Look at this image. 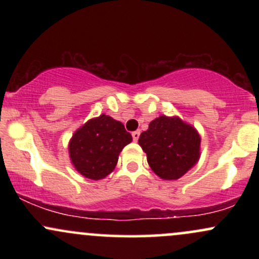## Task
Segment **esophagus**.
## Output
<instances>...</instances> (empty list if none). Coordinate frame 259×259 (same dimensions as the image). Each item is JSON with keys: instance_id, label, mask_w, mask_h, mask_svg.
<instances>
[{"instance_id": "esophagus-1", "label": "esophagus", "mask_w": 259, "mask_h": 259, "mask_svg": "<svg viewBox=\"0 0 259 259\" xmlns=\"http://www.w3.org/2000/svg\"><path fill=\"white\" fill-rule=\"evenodd\" d=\"M132 135H133L134 141H138L139 138H140V130H136V132H133Z\"/></svg>"}]
</instances>
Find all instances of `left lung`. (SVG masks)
<instances>
[{
    "instance_id": "obj_1",
    "label": "left lung",
    "mask_w": 259,
    "mask_h": 259,
    "mask_svg": "<svg viewBox=\"0 0 259 259\" xmlns=\"http://www.w3.org/2000/svg\"><path fill=\"white\" fill-rule=\"evenodd\" d=\"M201 139L195 127L179 118L160 115L140 135L139 145L151 169L165 180H177L200 158Z\"/></svg>"
}]
</instances>
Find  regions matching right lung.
<instances>
[{"label":"right lung","mask_w":259,"mask_h":259,"mask_svg":"<svg viewBox=\"0 0 259 259\" xmlns=\"http://www.w3.org/2000/svg\"><path fill=\"white\" fill-rule=\"evenodd\" d=\"M132 141V134L120 121L102 114L74 134L69 144L70 159L85 178L103 179L112 173L120 151Z\"/></svg>","instance_id":"1"}]
</instances>
